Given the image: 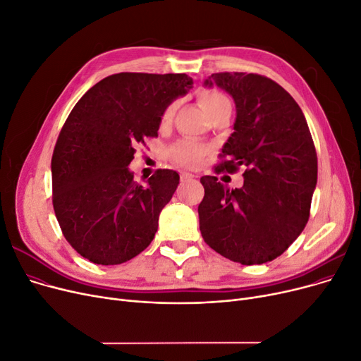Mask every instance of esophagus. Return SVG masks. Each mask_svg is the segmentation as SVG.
<instances>
[{
	"label": "esophagus",
	"instance_id": "34e87169",
	"mask_svg": "<svg viewBox=\"0 0 361 361\" xmlns=\"http://www.w3.org/2000/svg\"><path fill=\"white\" fill-rule=\"evenodd\" d=\"M194 178H195L194 175H191V173H185V171H183V173L180 175V180H182V182H188V180L194 179Z\"/></svg>",
	"mask_w": 361,
	"mask_h": 361
}]
</instances>
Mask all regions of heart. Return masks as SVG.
<instances>
[{
  "mask_svg": "<svg viewBox=\"0 0 361 361\" xmlns=\"http://www.w3.org/2000/svg\"><path fill=\"white\" fill-rule=\"evenodd\" d=\"M226 102H229V99L223 94L217 92V91H202L200 94V104L205 110V113H210L216 107H219L221 104H226ZM173 113H175V106L171 104L163 113L161 122L169 123L170 118L173 117ZM205 154H207V148H205L202 144H200L198 141H194V140L179 141L178 144H175L173 147L170 148L171 159H173L176 163L185 166V167L200 166L202 159L205 157Z\"/></svg>",
  "mask_w": 361,
  "mask_h": 361,
  "instance_id": "b5f03b06",
  "label": "heart"
}]
</instances>
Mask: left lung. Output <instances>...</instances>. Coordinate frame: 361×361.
I'll list each match as a JSON object with an SVG mask.
<instances>
[{"label": "left lung", "instance_id": "obj_1", "mask_svg": "<svg viewBox=\"0 0 361 361\" xmlns=\"http://www.w3.org/2000/svg\"><path fill=\"white\" fill-rule=\"evenodd\" d=\"M205 87L235 101L233 132L216 171L245 169L244 185L231 190L202 176L200 231L216 252L245 266L279 257L310 216L317 156L302 110L281 85L254 73H213Z\"/></svg>", "mask_w": 361, "mask_h": 361}]
</instances>
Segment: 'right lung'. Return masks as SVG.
Returning a JSON list of instances; mask_svg holds the SVG:
<instances>
[{
  "label": "right lung",
  "instance_id": "add662e5",
  "mask_svg": "<svg viewBox=\"0 0 361 361\" xmlns=\"http://www.w3.org/2000/svg\"><path fill=\"white\" fill-rule=\"evenodd\" d=\"M191 88L185 73H117L68 114L51 160L53 205L67 243L85 259L122 264L151 244L179 175L160 169L141 185L129 164L136 144L159 135L166 109Z\"/></svg>",
  "mask_w": 361,
  "mask_h": 361
}]
</instances>
